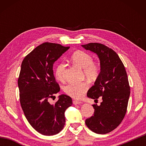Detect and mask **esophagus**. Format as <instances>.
<instances>
[{
	"instance_id": "1",
	"label": "esophagus",
	"mask_w": 146,
	"mask_h": 146,
	"mask_svg": "<svg viewBox=\"0 0 146 146\" xmlns=\"http://www.w3.org/2000/svg\"><path fill=\"white\" fill-rule=\"evenodd\" d=\"M73 104L76 105V104H80L82 103V102H80V101H77V100H73Z\"/></svg>"
}]
</instances>
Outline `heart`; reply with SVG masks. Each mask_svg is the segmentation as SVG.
Wrapping results in <instances>:
<instances>
[{"mask_svg": "<svg viewBox=\"0 0 146 146\" xmlns=\"http://www.w3.org/2000/svg\"><path fill=\"white\" fill-rule=\"evenodd\" d=\"M71 60L75 65L83 69L84 75L89 80H95L99 76L101 70L100 64L93 61L92 56L90 53L84 51H75L71 55ZM66 70L65 63L61 62L57 64L55 69V75L59 80H64ZM88 88V84L86 82H70L64 86V91L72 98L80 99L84 95Z\"/></svg>", "mask_w": 146, "mask_h": 146, "instance_id": "heart-1", "label": "heart"}]
</instances>
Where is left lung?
<instances>
[{"label":"left lung","mask_w":146,"mask_h":146,"mask_svg":"<svg viewBox=\"0 0 146 146\" xmlns=\"http://www.w3.org/2000/svg\"><path fill=\"white\" fill-rule=\"evenodd\" d=\"M97 54L100 61V73L87 96L92 99L102 98L100 106L93 104V116L86 120L87 127L97 134H106L122 122L127 111L130 86L124 66L117 53L100 43L82 45Z\"/></svg>","instance_id":"left-lung-1"}]
</instances>
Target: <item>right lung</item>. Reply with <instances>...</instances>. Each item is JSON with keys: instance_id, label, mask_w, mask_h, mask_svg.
Listing matches in <instances>:
<instances>
[{"instance_id": "1", "label": "right lung", "mask_w": 146, "mask_h": 146, "mask_svg": "<svg viewBox=\"0 0 146 146\" xmlns=\"http://www.w3.org/2000/svg\"><path fill=\"white\" fill-rule=\"evenodd\" d=\"M70 47L44 42L27 55L21 64L18 78L20 102L28 122L43 135H54L65 125L64 112L72 105V99L66 95L51 104L49 98L60 91L53 74L55 62Z\"/></svg>"}]
</instances>
